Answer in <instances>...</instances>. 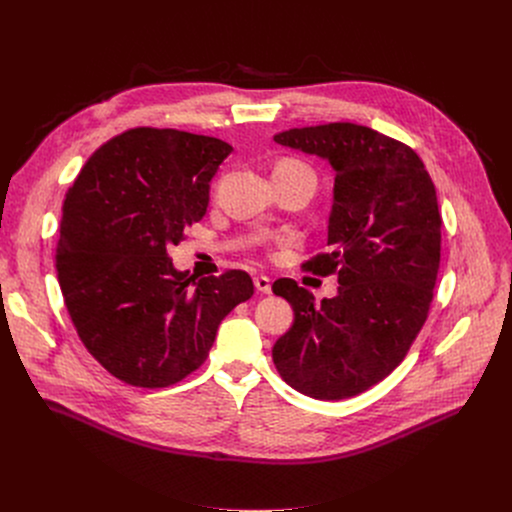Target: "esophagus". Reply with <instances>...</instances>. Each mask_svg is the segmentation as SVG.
<instances>
[{
    "label": "esophagus",
    "mask_w": 512,
    "mask_h": 512,
    "mask_svg": "<svg viewBox=\"0 0 512 512\" xmlns=\"http://www.w3.org/2000/svg\"><path fill=\"white\" fill-rule=\"evenodd\" d=\"M255 287L261 291V294H271V279L267 275H257Z\"/></svg>",
    "instance_id": "1"
}]
</instances>
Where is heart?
Returning a JSON list of instances; mask_svg holds the SVG:
<instances>
[{
	"mask_svg": "<svg viewBox=\"0 0 512 512\" xmlns=\"http://www.w3.org/2000/svg\"><path fill=\"white\" fill-rule=\"evenodd\" d=\"M275 170H306V172H312V168L300 160H294V158H287V160H281ZM314 174V172H312Z\"/></svg>",
	"mask_w": 512,
	"mask_h": 512,
	"instance_id": "heart-1",
	"label": "heart"
}]
</instances>
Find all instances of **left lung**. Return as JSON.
Listing matches in <instances>:
<instances>
[{"label":"left lung","instance_id":"left-lung-1","mask_svg":"<svg viewBox=\"0 0 512 512\" xmlns=\"http://www.w3.org/2000/svg\"><path fill=\"white\" fill-rule=\"evenodd\" d=\"M273 139L336 170L330 251L302 269L340 283L338 296L322 304L294 279L273 283L296 314L273 346V362L308 397H354L399 367L427 320L442 251L435 186L409 145L371 127L328 123Z\"/></svg>","mask_w":512,"mask_h":512}]
</instances>
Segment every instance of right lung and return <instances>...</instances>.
Wrapping results in <instances>:
<instances>
[{"label": "right lung", "instance_id": "obj_1", "mask_svg": "<svg viewBox=\"0 0 512 512\" xmlns=\"http://www.w3.org/2000/svg\"><path fill=\"white\" fill-rule=\"evenodd\" d=\"M233 145L135 127L89 158L62 204L56 271L87 350L119 381L160 389L202 367L221 320L253 296L247 271L196 279L168 247L202 221Z\"/></svg>", "mask_w": 512, "mask_h": 512}]
</instances>
